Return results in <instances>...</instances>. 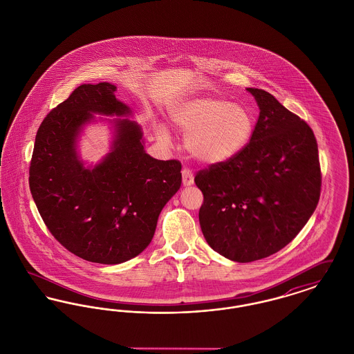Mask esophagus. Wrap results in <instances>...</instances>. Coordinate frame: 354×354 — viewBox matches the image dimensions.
<instances>
[{
    "instance_id": "obj_1",
    "label": "esophagus",
    "mask_w": 354,
    "mask_h": 354,
    "mask_svg": "<svg viewBox=\"0 0 354 354\" xmlns=\"http://www.w3.org/2000/svg\"><path fill=\"white\" fill-rule=\"evenodd\" d=\"M182 176H183V185L188 187V185H194V172L189 169H182Z\"/></svg>"
}]
</instances>
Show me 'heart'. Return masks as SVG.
<instances>
[{"mask_svg":"<svg viewBox=\"0 0 354 354\" xmlns=\"http://www.w3.org/2000/svg\"><path fill=\"white\" fill-rule=\"evenodd\" d=\"M171 119L185 134L187 151L205 165L234 159L248 146L256 127L254 115L247 106L214 97L182 102L172 109ZM158 134L163 140L169 139L163 126Z\"/></svg>","mask_w":354,"mask_h":354,"instance_id":"1","label":"heart"}]
</instances>
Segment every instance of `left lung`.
Returning <instances> with one entry per match:
<instances>
[{
  "mask_svg": "<svg viewBox=\"0 0 354 354\" xmlns=\"http://www.w3.org/2000/svg\"><path fill=\"white\" fill-rule=\"evenodd\" d=\"M260 109L252 139L234 159L201 169L199 221L208 245L250 263L279 252L320 199L317 142L306 122L268 91L247 88Z\"/></svg>",
  "mask_w": 354,
  "mask_h": 354,
  "instance_id": "8db88e82",
  "label": "left lung"
}]
</instances>
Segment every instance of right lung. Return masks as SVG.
<instances>
[{
  "instance_id": "obj_1",
  "label": "right lung",
  "mask_w": 354,
  "mask_h": 354,
  "mask_svg": "<svg viewBox=\"0 0 354 354\" xmlns=\"http://www.w3.org/2000/svg\"><path fill=\"white\" fill-rule=\"evenodd\" d=\"M109 82L81 84L42 120L34 143L29 185L48 230L68 251L100 264L124 263L151 243L160 211L182 185L179 160L145 151L140 126L113 119L110 152L84 167L77 139L94 114L129 117Z\"/></svg>"
}]
</instances>
